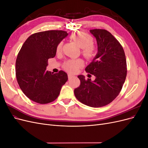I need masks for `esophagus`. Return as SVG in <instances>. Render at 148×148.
Masks as SVG:
<instances>
[{"mask_svg": "<svg viewBox=\"0 0 148 148\" xmlns=\"http://www.w3.org/2000/svg\"><path fill=\"white\" fill-rule=\"evenodd\" d=\"M68 77H69V79H71L73 77H74V75H71V74H69V75H68Z\"/></svg>", "mask_w": 148, "mask_h": 148, "instance_id": "34e87169", "label": "esophagus"}]
</instances>
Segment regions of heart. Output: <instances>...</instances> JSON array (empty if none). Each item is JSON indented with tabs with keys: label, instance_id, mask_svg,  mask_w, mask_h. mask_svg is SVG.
<instances>
[{
	"label": "heart",
	"instance_id": "heart-1",
	"mask_svg": "<svg viewBox=\"0 0 148 148\" xmlns=\"http://www.w3.org/2000/svg\"><path fill=\"white\" fill-rule=\"evenodd\" d=\"M71 38L82 48V53L85 58L91 59L96 56L97 49L93 44V38L91 35L83 32H77L71 35ZM62 46L63 41H61L57 46V52L60 51ZM83 65L84 62L82 59H70L65 62L64 67L69 72L73 73Z\"/></svg>",
	"mask_w": 148,
	"mask_h": 148
}]
</instances>
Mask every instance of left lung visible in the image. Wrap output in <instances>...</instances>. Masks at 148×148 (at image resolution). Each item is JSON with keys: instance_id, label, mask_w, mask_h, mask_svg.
I'll list each match as a JSON object with an SVG mask.
<instances>
[{"instance_id": "8db88e82", "label": "left lung", "mask_w": 148, "mask_h": 148, "mask_svg": "<svg viewBox=\"0 0 148 148\" xmlns=\"http://www.w3.org/2000/svg\"><path fill=\"white\" fill-rule=\"evenodd\" d=\"M90 32L96 39L98 52L85 71L96 79L91 82L78 76L80 85L74 94L83 104L101 107L112 102L122 90L127 73L126 57L122 45L108 31L95 29Z\"/></svg>"}]
</instances>
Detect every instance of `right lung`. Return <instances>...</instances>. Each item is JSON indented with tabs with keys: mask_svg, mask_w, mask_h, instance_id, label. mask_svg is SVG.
<instances>
[{
	"mask_svg": "<svg viewBox=\"0 0 148 148\" xmlns=\"http://www.w3.org/2000/svg\"><path fill=\"white\" fill-rule=\"evenodd\" d=\"M67 35L62 30L41 31L31 34L22 46L16 60V77L29 99L45 104L59 96L68 76L62 70L52 73L46 67L48 59L56 56L57 44Z\"/></svg>",
	"mask_w": 148,
	"mask_h": 148,
	"instance_id": "obj_1",
	"label": "right lung"
}]
</instances>
